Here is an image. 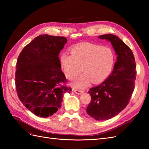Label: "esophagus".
I'll use <instances>...</instances> for the list:
<instances>
[{"label":"esophagus","instance_id":"34e87169","mask_svg":"<svg viewBox=\"0 0 149 149\" xmlns=\"http://www.w3.org/2000/svg\"><path fill=\"white\" fill-rule=\"evenodd\" d=\"M73 91L77 94H81L83 93V91H81V90H78V89H73Z\"/></svg>","mask_w":149,"mask_h":149}]
</instances>
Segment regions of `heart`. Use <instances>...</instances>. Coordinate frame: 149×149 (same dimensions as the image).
I'll return each instance as SVG.
<instances>
[{"label":"heart","instance_id":"obj_1","mask_svg":"<svg viewBox=\"0 0 149 149\" xmlns=\"http://www.w3.org/2000/svg\"><path fill=\"white\" fill-rule=\"evenodd\" d=\"M70 52L71 55L61 53L60 62L69 79L76 78L82 70L84 73L72 84L75 88H83L91 81L94 84L100 83L109 76L114 62V54L110 48L83 43L72 48Z\"/></svg>","mask_w":149,"mask_h":149}]
</instances>
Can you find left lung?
<instances>
[{
  "label": "left lung",
  "mask_w": 149,
  "mask_h": 149,
  "mask_svg": "<svg viewBox=\"0 0 149 149\" xmlns=\"http://www.w3.org/2000/svg\"><path fill=\"white\" fill-rule=\"evenodd\" d=\"M98 38L111 42L117 61L108 78L89 89L91 102L86 112L94 119L104 120L118 115L128 104L134 89L136 65L132 50L118 37L106 34Z\"/></svg>",
  "instance_id": "1"
}]
</instances>
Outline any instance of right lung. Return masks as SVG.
Instances as JSON below:
<instances>
[{"instance_id": "add662e5", "label": "right lung", "mask_w": 149, "mask_h": 149, "mask_svg": "<svg viewBox=\"0 0 149 149\" xmlns=\"http://www.w3.org/2000/svg\"><path fill=\"white\" fill-rule=\"evenodd\" d=\"M67 39L40 35L26 45L18 57L15 86L20 101L36 116L48 118L60 109L70 88L61 70L59 53Z\"/></svg>"}]
</instances>
